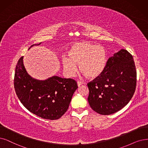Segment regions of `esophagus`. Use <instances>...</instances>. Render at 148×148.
I'll list each match as a JSON object with an SVG mask.
<instances>
[{"label": "esophagus", "mask_w": 148, "mask_h": 148, "mask_svg": "<svg viewBox=\"0 0 148 148\" xmlns=\"http://www.w3.org/2000/svg\"><path fill=\"white\" fill-rule=\"evenodd\" d=\"M84 83V82H82V81H78L77 82V84H78V86L79 87L81 85H83Z\"/></svg>", "instance_id": "1"}]
</instances>
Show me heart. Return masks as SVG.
I'll return each instance as SVG.
<instances>
[{"label":"heart","mask_w":148,"mask_h":148,"mask_svg":"<svg viewBox=\"0 0 148 148\" xmlns=\"http://www.w3.org/2000/svg\"><path fill=\"white\" fill-rule=\"evenodd\" d=\"M69 57L63 56L62 62L64 70L69 75H72L79 69L90 79L99 77L104 72L107 65V52L104 47L95 45L89 42H75L69 51Z\"/></svg>","instance_id":"heart-1"}]
</instances>
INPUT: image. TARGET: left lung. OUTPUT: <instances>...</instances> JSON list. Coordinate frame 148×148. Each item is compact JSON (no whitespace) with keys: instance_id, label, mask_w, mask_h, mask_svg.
I'll list each match as a JSON object with an SVG mask.
<instances>
[{"instance_id":"1","label":"left lung","mask_w":148,"mask_h":148,"mask_svg":"<svg viewBox=\"0 0 148 148\" xmlns=\"http://www.w3.org/2000/svg\"><path fill=\"white\" fill-rule=\"evenodd\" d=\"M137 83L133 56L121 49L109 58L104 73L88 82V101L101 115H110L123 108L131 99Z\"/></svg>"}]
</instances>
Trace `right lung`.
Here are the masks:
<instances>
[{"label":"right lung","mask_w":148,"mask_h":148,"mask_svg":"<svg viewBox=\"0 0 148 148\" xmlns=\"http://www.w3.org/2000/svg\"><path fill=\"white\" fill-rule=\"evenodd\" d=\"M39 43L38 45H40ZM36 45V44L33 45ZM22 56L16 67L14 86L17 97L32 113L47 120H58L67 110L72 96L78 88L71 78L53 76L38 80L29 76L25 69Z\"/></svg>","instance_id":"obj_1"}]
</instances>
